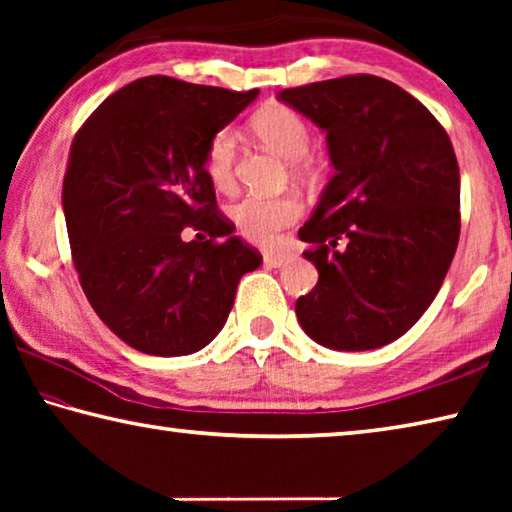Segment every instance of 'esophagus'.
<instances>
[{
	"label": "esophagus",
	"instance_id": "1",
	"mask_svg": "<svg viewBox=\"0 0 512 512\" xmlns=\"http://www.w3.org/2000/svg\"><path fill=\"white\" fill-rule=\"evenodd\" d=\"M291 262L289 253H282V250H266L264 253V264L271 268H282Z\"/></svg>",
	"mask_w": 512,
	"mask_h": 512
}]
</instances>
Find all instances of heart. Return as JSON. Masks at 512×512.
<instances>
[{
	"label": "heart",
	"instance_id": "1",
	"mask_svg": "<svg viewBox=\"0 0 512 512\" xmlns=\"http://www.w3.org/2000/svg\"><path fill=\"white\" fill-rule=\"evenodd\" d=\"M253 131L268 149L291 160L296 173H309L314 169V158L309 153L311 128L298 110L282 103H273L259 110L253 117ZM237 160V133L232 128H221L207 142L203 167L210 183L219 192H228L235 185ZM302 214V201L296 194L280 196H246L232 205L230 216L241 235L257 244H271L284 228L296 223Z\"/></svg>",
	"mask_w": 512,
	"mask_h": 512
}]
</instances>
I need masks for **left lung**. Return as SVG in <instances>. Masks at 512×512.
<instances>
[{"instance_id": "obj_1", "label": "left lung", "mask_w": 512, "mask_h": 512, "mask_svg": "<svg viewBox=\"0 0 512 512\" xmlns=\"http://www.w3.org/2000/svg\"><path fill=\"white\" fill-rule=\"evenodd\" d=\"M277 99L323 128L334 164L298 232L318 268V284L296 302L300 327L332 350L381 348L418 323L454 259V146L418 99L372 74L289 88Z\"/></svg>"}]
</instances>
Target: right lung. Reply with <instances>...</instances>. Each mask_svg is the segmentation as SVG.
<instances>
[{"instance_id":"right-lung-1","label":"right lung","mask_w":512,"mask_h":512,"mask_svg":"<svg viewBox=\"0 0 512 512\" xmlns=\"http://www.w3.org/2000/svg\"><path fill=\"white\" fill-rule=\"evenodd\" d=\"M259 90L146 76L79 128L63 180L72 259L97 316L155 357L205 348L228 320L241 275L262 264L219 212L207 142ZM185 227L199 235L179 237Z\"/></svg>"}]
</instances>
